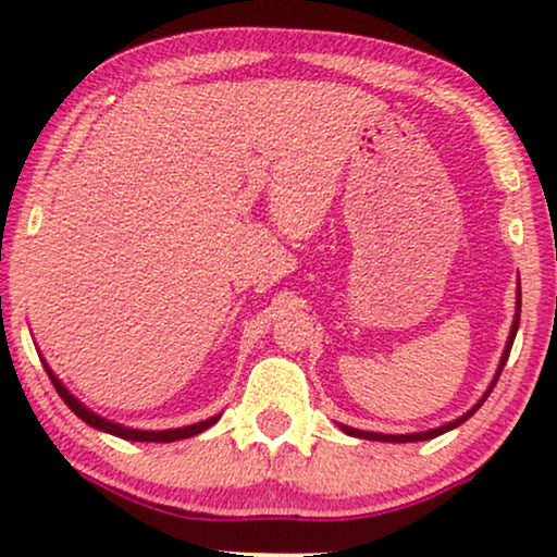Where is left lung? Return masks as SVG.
Listing matches in <instances>:
<instances>
[{
	"label": "left lung",
	"mask_w": 557,
	"mask_h": 557,
	"mask_svg": "<svg viewBox=\"0 0 557 557\" xmlns=\"http://www.w3.org/2000/svg\"><path fill=\"white\" fill-rule=\"evenodd\" d=\"M520 296H522V294H520V286H517V311H515V322H512V330H509V337H507L505 352H502V360H499V368H497V372H494V380H492V383H490V387H486V391H484L482 398L476 400V406H474V408H469L467 413L459 416V418H454V421H448V423H444V425H438V429L421 431V433H375V431H360V429H352V425H345V423H339V429L345 431L347 436H357V438H368V441H385V444H413V441H429V438H436V436H441V433L451 431V429H456V425H461L463 421H469V418L474 416L479 408H482V403H484L486 398H490L492 387L497 385V380H499V375H502V368H505V364H507V357H509V349H512V342H515L517 326H520V304H522Z\"/></svg>",
	"instance_id": "left-lung-1"
}]
</instances>
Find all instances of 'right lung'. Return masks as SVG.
<instances>
[{"mask_svg":"<svg viewBox=\"0 0 557 557\" xmlns=\"http://www.w3.org/2000/svg\"><path fill=\"white\" fill-rule=\"evenodd\" d=\"M40 360H42L45 372H48V377L52 380V385H55L58 395L65 400V406L71 408L73 413L81 418V421H86V423L90 425V429H98V431H103V433H111V436H119V438H126V441H154V444H172V441H180V438H193V436H197V433H202L205 429H210L212 423L220 421V416H212V418H205V421H200V423L182 425V429H164V431L128 429V425L113 423V421H109V418L94 413V410H90L88 406H83V403H81L78 398H75V395L63 385V380H60V377L55 375V372L50 370V364L45 362V357H40Z\"/></svg>","mask_w":557,"mask_h":557,"instance_id":"1","label":"right lung"}]
</instances>
